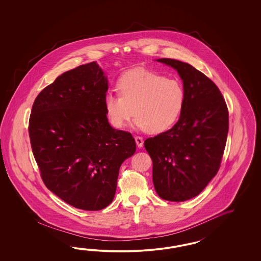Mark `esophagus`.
Instances as JSON below:
<instances>
[{
	"mask_svg": "<svg viewBox=\"0 0 261 261\" xmlns=\"http://www.w3.org/2000/svg\"><path fill=\"white\" fill-rule=\"evenodd\" d=\"M135 141H136V143H137V145H138V147H142V145H143V140H142V137H135Z\"/></svg>",
	"mask_w": 261,
	"mask_h": 261,
	"instance_id": "1",
	"label": "esophagus"
}]
</instances>
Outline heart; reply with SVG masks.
Here are the masks:
<instances>
[{"label": "heart", "instance_id": "obj_1", "mask_svg": "<svg viewBox=\"0 0 261 261\" xmlns=\"http://www.w3.org/2000/svg\"><path fill=\"white\" fill-rule=\"evenodd\" d=\"M119 95L104 98L106 116L117 129L126 126L136 116L135 126L159 134L173 125L182 113L186 93L182 83L146 69L123 73L117 82Z\"/></svg>", "mask_w": 261, "mask_h": 261}]
</instances>
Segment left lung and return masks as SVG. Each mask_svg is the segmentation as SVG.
<instances>
[{"label": "left lung", "mask_w": 261, "mask_h": 261, "mask_svg": "<svg viewBox=\"0 0 261 261\" xmlns=\"http://www.w3.org/2000/svg\"><path fill=\"white\" fill-rule=\"evenodd\" d=\"M182 80L185 105L171 129L145 140L153 162V184L162 199L197 196L220 167L229 131V112L219 89L204 73L179 60L161 58Z\"/></svg>", "instance_id": "8db88e82"}]
</instances>
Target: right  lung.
Returning <instances> with one entry per match:
<instances>
[{
  "mask_svg": "<svg viewBox=\"0 0 261 261\" xmlns=\"http://www.w3.org/2000/svg\"><path fill=\"white\" fill-rule=\"evenodd\" d=\"M108 79L96 62L59 75L32 105L29 133L44 184L67 204L99 211L115 197L119 167L134 155L132 135L111 126Z\"/></svg>",
  "mask_w": 261,
  "mask_h": 261,
  "instance_id": "1",
  "label": "right lung"
}]
</instances>
